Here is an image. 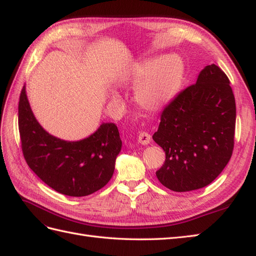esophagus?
Here are the masks:
<instances>
[{
    "instance_id": "esophagus-1",
    "label": "esophagus",
    "mask_w": 256,
    "mask_h": 256,
    "mask_svg": "<svg viewBox=\"0 0 256 256\" xmlns=\"http://www.w3.org/2000/svg\"><path fill=\"white\" fill-rule=\"evenodd\" d=\"M138 142H140V144H142V145H148L152 140V136H150V134H148L147 132H145V130H142V132L138 133Z\"/></svg>"
}]
</instances>
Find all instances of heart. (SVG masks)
<instances>
[{
    "label": "heart",
    "mask_w": 256,
    "mask_h": 256,
    "mask_svg": "<svg viewBox=\"0 0 256 256\" xmlns=\"http://www.w3.org/2000/svg\"><path fill=\"white\" fill-rule=\"evenodd\" d=\"M183 64L180 58L167 56L162 61L147 62L134 70L135 80L144 78L135 89V100L142 108L157 111L170 102L180 87Z\"/></svg>",
    "instance_id": "heart-1"
}]
</instances>
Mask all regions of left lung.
<instances>
[{"instance_id":"8db88e82","label":"left lung","mask_w":256,"mask_h":256,"mask_svg":"<svg viewBox=\"0 0 256 256\" xmlns=\"http://www.w3.org/2000/svg\"><path fill=\"white\" fill-rule=\"evenodd\" d=\"M229 82L220 68L207 65L195 84L162 110L152 138L164 150L166 160L156 176L171 191L208 186L232 156L236 100Z\"/></svg>"}]
</instances>
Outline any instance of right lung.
<instances>
[{"label": "right lung", "mask_w": 256, "mask_h": 256, "mask_svg": "<svg viewBox=\"0 0 256 256\" xmlns=\"http://www.w3.org/2000/svg\"><path fill=\"white\" fill-rule=\"evenodd\" d=\"M18 128L22 155L29 168L58 193L74 198L92 194L114 176L122 147L114 123H102L89 138L78 142L56 138L36 120L24 86L18 104Z\"/></svg>", "instance_id": "1"}]
</instances>
